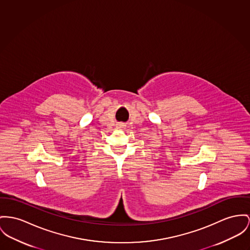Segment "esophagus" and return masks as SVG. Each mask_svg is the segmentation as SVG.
<instances>
[{
    "label": "esophagus",
    "instance_id": "34e87169",
    "mask_svg": "<svg viewBox=\"0 0 250 250\" xmlns=\"http://www.w3.org/2000/svg\"><path fill=\"white\" fill-rule=\"evenodd\" d=\"M117 126H118V128H125L126 125L124 123H119Z\"/></svg>",
    "mask_w": 250,
    "mask_h": 250
}]
</instances>
